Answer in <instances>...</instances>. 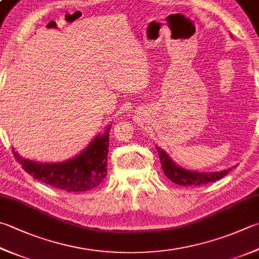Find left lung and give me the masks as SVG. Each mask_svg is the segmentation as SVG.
Listing matches in <instances>:
<instances>
[{"label": "left lung", "instance_id": "obj_1", "mask_svg": "<svg viewBox=\"0 0 259 259\" xmlns=\"http://www.w3.org/2000/svg\"><path fill=\"white\" fill-rule=\"evenodd\" d=\"M159 152V158L162 170L165 177L171 180L172 183L180 185V186H202L208 183H214L217 180L223 178L228 175L230 169L223 170L220 172H195L188 171L186 169L178 167L177 164L172 162V160L168 157V154L163 150L157 148Z\"/></svg>", "mask_w": 259, "mask_h": 259}]
</instances>
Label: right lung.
Here are the masks:
<instances>
[{"mask_svg": "<svg viewBox=\"0 0 259 259\" xmlns=\"http://www.w3.org/2000/svg\"><path fill=\"white\" fill-rule=\"evenodd\" d=\"M109 127L104 135L97 136L83 152L66 162L39 163L23 159L13 149L12 153L24 171L39 182L66 192H87L99 186L107 176Z\"/></svg>", "mask_w": 259, "mask_h": 259, "instance_id": "right-lung-1", "label": "right lung"}]
</instances>
